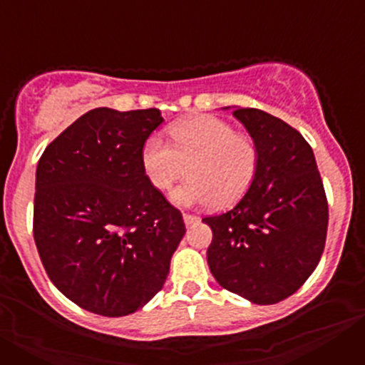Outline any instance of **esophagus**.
Listing matches in <instances>:
<instances>
[{
    "instance_id": "34e87169",
    "label": "esophagus",
    "mask_w": 365,
    "mask_h": 365,
    "mask_svg": "<svg viewBox=\"0 0 365 365\" xmlns=\"http://www.w3.org/2000/svg\"><path fill=\"white\" fill-rule=\"evenodd\" d=\"M182 219H185L186 227H188V225H195V222H199V217L193 214H182Z\"/></svg>"
}]
</instances>
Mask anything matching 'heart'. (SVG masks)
<instances>
[{
	"label": "heart",
	"mask_w": 365,
	"mask_h": 365,
	"mask_svg": "<svg viewBox=\"0 0 365 365\" xmlns=\"http://www.w3.org/2000/svg\"><path fill=\"white\" fill-rule=\"evenodd\" d=\"M172 144L153 135L140 151L143 170L151 186L172 188L180 177L188 180L173 192L177 205H208L227 208L240 201L256 179L259 150L250 135L234 131L214 115H197L177 122L170 130Z\"/></svg>",
	"instance_id": "heart-1"
}]
</instances>
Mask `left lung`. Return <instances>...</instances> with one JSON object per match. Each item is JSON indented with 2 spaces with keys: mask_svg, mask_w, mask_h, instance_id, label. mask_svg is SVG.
Masks as SVG:
<instances>
[{
  "mask_svg": "<svg viewBox=\"0 0 365 365\" xmlns=\"http://www.w3.org/2000/svg\"><path fill=\"white\" fill-rule=\"evenodd\" d=\"M256 140L254 182L210 225L208 267L219 285L257 305L294 294L316 269L327 237L329 206L314 153L298 130L256 108L234 109Z\"/></svg>",
  "mask_w": 365,
  "mask_h": 365,
  "instance_id": "left-lung-1",
  "label": "left lung"
}]
</instances>
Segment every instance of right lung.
Segmentation results:
<instances>
[{"label":"right lung","mask_w":365,"mask_h":365,"mask_svg":"<svg viewBox=\"0 0 365 365\" xmlns=\"http://www.w3.org/2000/svg\"><path fill=\"white\" fill-rule=\"evenodd\" d=\"M160 109L96 108L38 160L32 234L51 282L78 307L128 316L163 289L182 214L151 186L140 151Z\"/></svg>","instance_id":"right-lung-1"}]
</instances>
